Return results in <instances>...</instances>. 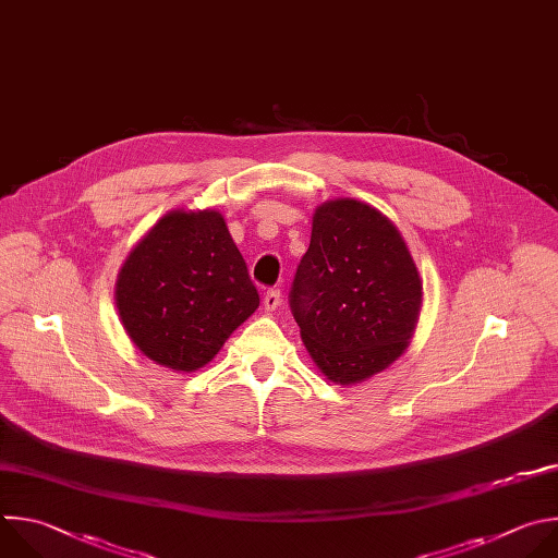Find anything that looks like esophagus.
I'll list each match as a JSON object with an SVG mask.
<instances>
[{
	"instance_id": "1",
	"label": "esophagus",
	"mask_w": 558,
	"mask_h": 558,
	"mask_svg": "<svg viewBox=\"0 0 558 558\" xmlns=\"http://www.w3.org/2000/svg\"><path fill=\"white\" fill-rule=\"evenodd\" d=\"M279 303H281V292H279V290H268V292L264 294V307H266L268 312L277 310Z\"/></svg>"
}]
</instances>
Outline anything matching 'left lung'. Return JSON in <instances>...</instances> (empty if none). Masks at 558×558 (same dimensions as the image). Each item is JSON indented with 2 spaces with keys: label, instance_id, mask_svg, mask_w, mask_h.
Segmentation results:
<instances>
[{
  "label": "left lung",
  "instance_id": "left-lung-1",
  "mask_svg": "<svg viewBox=\"0 0 558 558\" xmlns=\"http://www.w3.org/2000/svg\"><path fill=\"white\" fill-rule=\"evenodd\" d=\"M420 305L422 281L391 219L359 199L316 208L290 310L331 383H363L389 367L411 339Z\"/></svg>",
  "mask_w": 558,
  "mask_h": 558
}]
</instances>
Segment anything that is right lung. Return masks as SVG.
<instances>
[{
  "label": "right lung",
  "instance_id": "1",
  "mask_svg": "<svg viewBox=\"0 0 558 558\" xmlns=\"http://www.w3.org/2000/svg\"><path fill=\"white\" fill-rule=\"evenodd\" d=\"M257 305L246 262L217 210L165 215L117 281L130 339L175 372L206 365Z\"/></svg>",
  "mask_w": 558,
  "mask_h": 558
}]
</instances>
